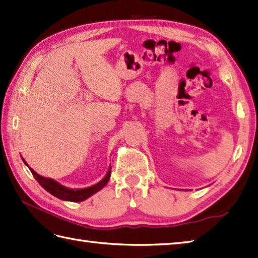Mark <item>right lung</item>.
I'll list each match as a JSON object with an SVG mask.
<instances>
[{
  "label": "right lung",
  "mask_w": 258,
  "mask_h": 258,
  "mask_svg": "<svg viewBox=\"0 0 258 258\" xmlns=\"http://www.w3.org/2000/svg\"><path fill=\"white\" fill-rule=\"evenodd\" d=\"M25 163V161H24ZM27 164V163H25ZM28 165V164H27ZM29 166V165H28ZM30 171H31L32 175L34 176V179L38 181L40 185L42 186L44 190H47L49 194H51L52 196L57 197V198L61 199V200H68V201H73V203H78V201H83L85 199H87L88 197L94 195L95 192H97L98 190L104 188L105 184L108 182V180L110 178V170H108L107 174H106L105 178L98 182L97 184L89 186V188H85V189H68L66 186H62L61 184H59L58 182H55L52 179H48V178H43V176L39 175L35 171H33L31 168L29 166Z\"/></svg>",
  "instance_id": "1"
}]
</instances>
